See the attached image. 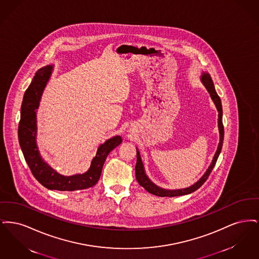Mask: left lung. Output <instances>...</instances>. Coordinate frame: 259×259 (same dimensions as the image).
I'll list each match as a JSON object with an SVG mask.
<instances>
[{"label": "left lung", "instance_id": "obj_1", "mask_svg": "<svg viewBox=\"0 0 259 259\" xmlns=\"http://www.w3.org/2000/svg\"><path fill=\"white\" fill-rule=\"evenodd\" d=\"M200 80L203 83V85L206 87V89L209 92V96L212 100L213 104L215 105V108L219 111V118H218V125H219V131H220V143L219 146L217 148V151L212 157L211 163L209 164V168L207 169V171L205 174L199 179L195 184H193L188 187L185 188H181V189H166L160 187L158 185H155L153 182H151V180L149 179L145 170V166L144 163L142 161V157L140 154V151L138 148L137 149V164H136L135 171H136V179L139 183V185L143 186L148 192L156 195V196H160V197H175V196H182V195H186V194H190L192 192H194L195 190H197L199 187H201L203 184L207 181L208 177L209 176L210 172L212 171L217 160L219 158V155L222 151V144H223V137H224V129H223V124H222V101L221 98L219 97L215 89H214V85L213 82L210 78V75L206 72H202V75L200 76Z\"/></svg>", "mask_w": 259, "mask_h": 259}]
</instances>
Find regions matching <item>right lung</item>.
<instances>
[{
  "mask_svg": "<svg viewBox=\"0 0 259 259\" xmlns=\"http://www.w3.org/2000/svg\"><path fill=\"white\" fill-rule=\"evenodd\" d=\"M54 65L50 64L37 71L25 92L18 126V140L25 160L39 184L49 189L74 191L92 187L100 179L104 163L113 148L122 142L120 136H113L99 146L96 156L87 172L64 176L55 171L41 157L37 145V111L44 90L50 80Z\"/></svg>",
  "mask_w": 259,
  "mask_h": 259,
  "instance_id": "obj_1",
  "label": "right lung"
}]
</instances>
